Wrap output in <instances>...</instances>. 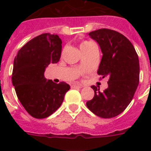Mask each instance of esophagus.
Masks as SVG:
<instances>
[{"label":"esophagus","instance_id":"obj_1","mask_svg":"<svg viewBox=\"0 0 151 151\" xmlns=\"http://www.w3.org/2000/svg\"><path fill=\"white\" fill-rule=\"evenodd\" d=\"M83 85H81V84H78V83H77V84H73V85H72V88H82Z\"/></svg>","mask_w":151,"mask_h":151}]
</instances>
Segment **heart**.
Listing matches in <instances>:
<instances>
[{
  "label": "heart",
  "mask_w": 151,
  "mask_h": 151,
  "mask_svg": "<svg viewBox=\"0 0 151 151\" xmlns=\"http://www.w3.org/2000/svg\"><path fill=\"white\" fill-rule=\"evenodd\" d=\"M95 44L92 43V42H91V41H83L82 43L81 44V52L84 50H86V49H88V48H89L91 46L94 45Z\"/></svg>",
  "instance_id": "b5f03b06"
}]
</instances>
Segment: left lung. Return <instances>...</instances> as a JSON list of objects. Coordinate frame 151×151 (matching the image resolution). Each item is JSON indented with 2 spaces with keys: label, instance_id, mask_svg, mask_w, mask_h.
<instances>
[{
  "label": "left lung",
  "instance_id": "1",
  "mask_svg": "<svg viewBox=\"0 0 151 151\" xmlns=\"http://www.w3.org/2000/svg\"><path fill=\"white\" fill-rule=\"evenodd\" d=\"M90 37L99 44L103 57L98 74L107 77L108 88L100 92L94 90L93 99L87 107L103 118L116 117L131 103L139 81V63L136 49L129 39L118 32L100 29L90 32Z\"/></svg>",
  "mask_w": 151,
  "mask_h": 151
}]
</instances>
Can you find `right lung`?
Returning a JSON list of instances; mask_svg holds the SVG:
<instances>
[{"instance_id":"obj_1","label":"right lung","mask_w":151,"mask_h":151,"mask_svg":"<svg viewBox=\"0 0 151 151\" xmlns=\"http://www.w3.org/2000/svg\"><path fill=\"white\" fill-rule=\"evenodd\" d=\"M62 41L56 34H43L28 41L14 59L12 81L25 110L35 118H45L56 111L70 87L45 78L46 67L61 56Z\"/></svg>"}]
</instances>
